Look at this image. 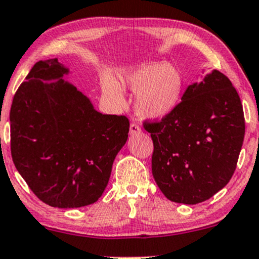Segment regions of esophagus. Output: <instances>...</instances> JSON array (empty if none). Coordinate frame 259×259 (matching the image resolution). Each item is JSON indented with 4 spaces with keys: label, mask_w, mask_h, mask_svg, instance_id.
<instances>
[{
    "label": "esophagus",
    "mask_w": 259,
    "mask_h": 259,
    "mask_svg": "<svg viewBox=\"0 0 259 259\" xmlns=\"http://www.w3.org/2000/svg\"><path fill=\"white\" fill-rule=\"evenodd\" d=\"M130 132H131V135H137V133L141 132V127H139V124L137 123V122H132V123H131Z\"/></svg>",
    "instance_id": "obj_1"
}]
</instances>
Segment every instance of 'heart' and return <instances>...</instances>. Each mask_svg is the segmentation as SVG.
Returning <instances> with one entry per match:
<instances>
[{"instance_id": "obj_1", "label": "heart", "mask_w": 259, "mask_h": 259, "mask_svg": "<svg viewBox=\"0 0 259 259\" xmlns=\"http://www.w3.org/2000/svg\"><path fill=\"white\" fill-rule=\"evenodd\" d=\"M122 88L138 93L136 110L148 118H161L175 110L183 91V78L177 69L162 63L142 64L117 72V81L105 77L103 93L114 104L123 102Z\"/></svg>"}]
</instances>
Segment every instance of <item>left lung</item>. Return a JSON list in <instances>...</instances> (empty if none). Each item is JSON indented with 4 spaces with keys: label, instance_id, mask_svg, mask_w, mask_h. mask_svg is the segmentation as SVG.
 I'll return each instance as SVG.
<instances>
[{
    "label": "left lung",
    "instance_id": "left-lung-1",
    "mask_svg": "<svg viewBox=\"0 0 259 259\" xmlns=\"http://www.w3.org/2000/svg\"><path fill=\"white\" fill-rule=\"evenodd\" d=\"M143 127L153 139L154 179L171 201H206L233 177L245 117L235 87L218 70L190 84L175 110L161 120H145Z\"/></svg>",
    "mask_w": 259,
    "mask_h": 259
}]
</instances>
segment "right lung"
Segmentation results:
<instances>
[{
	"mask_svg": "<svg viewBox=\"0 0 259 259\" xmlns=\"http://www.w3.org/2000/svg\"><path fill=\"white\" fill-rule=\"evenodd\" d=\"M64 74L68 69L57 58L39 60L18 88L9 115L11 154L42 202L75 208L104 193L130 121L94 110Z\"/></svg>",
	"mask_w": 259,
	"mask_h": 259,
	"instance_id": "obj_1",
	"label": "right lung"
}]
</instances>
